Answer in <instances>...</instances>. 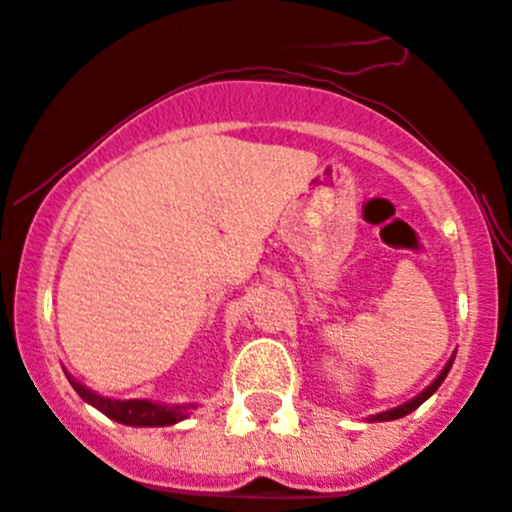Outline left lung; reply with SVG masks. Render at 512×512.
Listing matches in <instances>:
<instances>
[{
    "label": "left lung",
    "instance_id": "obj_1",
    "mask_svg": "<svg viewBox=\"0 0 512 512\" xmlns=\"http://www.w3.org/2000/svg\"><path fill=\"white\" fill-rule=\"evenodd\" d=\"M453 360H455V355L450 357L448 360V365L443 367V372H440L438 377H435L433 382H430L428 388L423 390V393L418 395V398H413V400H408V403L405 405H398V408H393V410H385V413H377V415H370V418H367V423H388V420H398V418H405V415L408 413H413V410H418L420 405L425 403V400L430 398V395L435 393V390L440 388V385H443V380L445 377H448V372H450V367H453Z\"/></svg>",
    "mask_w": 512,
    "mask_h": 512
}]
</instances>
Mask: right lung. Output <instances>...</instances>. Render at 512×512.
I'll return each instance as SVG.
<instances>
[{
    "instance_id": "add662e5",
    "label": "right lung",
    "mask_w": 512,
    "mask_h": 512,
    "mask_svg": "<svg viewBox=\"0 0 512 512\" xmlns=\"http://www.w3.org/2000/svg\"><path fill=\"white\" fill-rule=\"evenodd\" d=\"M67 380L69 385L77 390V395L84 400V403L97 408L99 413L112 418L114 423L132 425V428H167V425L182 423V420L190 418L192 410H197V403H157V400H147V398H135V400L104 398V395L94 393V390H89L87 385L74 380L72 375H67Z\"/></svg>"
}]
</instances>
